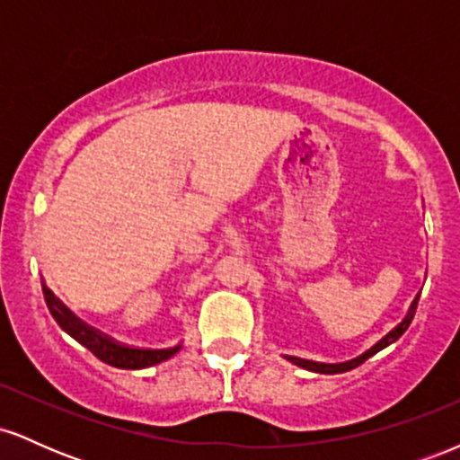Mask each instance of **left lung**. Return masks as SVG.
Segmentation results:
<instances>
[{
  "label": "left lung",
  "instance_id": "obj_1",
  "mask_svg": "<svg viewBox=\"0 0 460 460\" xmlns=\"http://www.w3.org/2000/svg\"><path fill=\"white\" fill-rule=\"evenodd\" d=\"M417 300H420V296H417V298L413 300V305H411L409 314L404 315V320L400 322V324L395 326V329L389 331L387 335H385L381 341H376V344H374L372 348H369V350L363 352V355H358L357 358H352V361H346V363H318V361H307V358H300V357H285V358H288V361H292V363H296V366H300V367H305V369H311V372H320V374H337V372H348V369H352V367L361 366L363 361H367L369 357H372V355H376L378 350H383V348H387L389 344H394V341L398 340V337L402 335V332H404L406 329H409L411 320H413V315H415V309H417Z\"/></svg>",
  "mask_w": 460,
  "mask_h": 460
}]
</instances>
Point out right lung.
I'll return each mask as SVG.
<instances>
[{
    "instance_id": "obj_1",
    "label": "right lung",
    "mask_w": 460,
    "mask_h": 460,
    "mask_svg": "<svg viewBox=\"0 0 460 460\" xmlns=\"http://www.w3.org/2000/svg\"><path fill=\"white\" fill-rule=\"evenodd\" d=\"M43 294H45V303L49 314L54 315V320L60 324V329L68 332L73 340L79 341L84 348L93 352L94 357L102 358L103 363L112 367H123V369H142L155 366V363L166 361L172 355H177V350L181 346L175 348H162V350H151V348H131L125 344H119L114 341L112 337L103 335L102 331L93 329L88 326L86 322H82L73 314L71 309L65 307V303H60V298H56L51 294V289L43 285Z\"/></svg>"
}]
</instances>
